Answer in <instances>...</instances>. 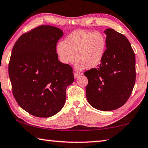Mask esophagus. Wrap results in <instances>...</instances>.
<instances>
[{
  "label": "esophagus",
  "instance_id": "obj_1",
  "mask_svg": "<svg viewBox=\"0 0 148 148\" xmlns=\"http://www.w3.org/2000/svg\"><path fill=\"white\" fill-rule=\"evenodd\" d=\"M82 75V73H79V72H75L74 73V77H75V79H77L78 77H79L80 75Z\"/></svg>",
  "mask_w": 148,
  "mask_h": 148
}]
</instances>
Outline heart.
Returning <instances> with one entry per match:
<instances>
[{"mask_svg": "<svg viewBox=\"0 0 148 148\" xmlns=\"http://www.w3.org/2000/svg\"><path fill=\"white\" fill-rule=\"evenodd\" d=\"M106 49V39L103 33L82 29L75 31L65 38L64 43L60 42L55 46L60 62L69 64L76 58L75 68L79 70L96 68L102 60Z\"/></svg>", "mask_w": 148, "mask_h": 148, "instance_id": "obj_1", "label": "heart"}]
</instances>
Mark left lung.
Returning <instances> with one entry per match:
<instances>
[{
    "label": "left lung",
    "mask_w": 148,
    "mask_h": 148,
    "mask_svg": "<svg viewBox=\"0 0 148 148\" xmlns=\"http://www.w3.org/2000/svg\"><path fill=\"white\" fill-rule=\"evenodd\" d=\"M106 49L97 68L86 71V98L92 107L112 111L126 102L134 88L135 56L127 38L113 29L104 31Z\"/></svg>",
    "instance_id": "obj_1"
}]
</instances>
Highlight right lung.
Here are the masks:
<instances>
[{"label":"right lung","mask_w":148,"mask_h":148,"mask_svg":"<svg viewBox=\"0 0 148 148\" xmlns=\"http://www.w3.org/2000/svg\"><path fill=\"white\" fill-rule=\"evenodd\" d=\"M63 32L41 26L19 37L11 55L9 77L18 105L31 115L48 118L64 106L73 69L58 59L55 46Z\"/></svg>","instance_id":"add662e5"}]
</instances>
